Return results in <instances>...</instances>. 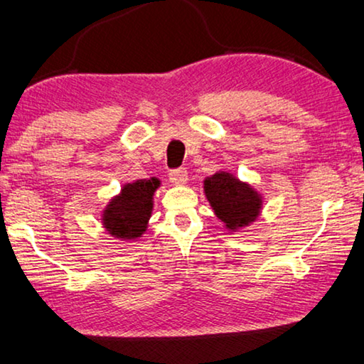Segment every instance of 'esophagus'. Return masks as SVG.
Masks as SVG:
<instances>
[{"instance_id":"34e87169","label":"esophagus","mask_w":364,"mask_h":364,"mask_svg":"<svg viewBox=\"0 0 364 364\" xmlns=\"http://www.w3.org/2000/svg\"><path fill=\"white\" fill-rule=\"evenodd\" d=\"M169 178L172 183H176V186H183L188 178V172L183 169V167H181V169H172L169 172Z\"/></svg>"}]
</instances>
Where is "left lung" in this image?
<instances>
[{
	"label": "left lung",
	"mask_w": 364,
	"mask_h": 364,
	"mask_svg": "<svg viewBox=\"0 0 364 364\" xmlns=\"http://www.w3.org/2000/svg\"><path fill=\"white\" fill-rule=\"evenodd\" d=\"M205 193L217 217L226 228L236 230L255 221L261 208V198L247 183L226 172H218L205 181Z\"/></svg>",
	"instance_id": "8db88e82"
}]
</instances>
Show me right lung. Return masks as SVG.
Masks as SVG:
<instances>
[{"instance_id": "add662e5", "label": "right lung", "mask_w": 364, "mask_h": 364, "mask_svg": "<svg viewBox=\"0 0 364 364\" xmlns=\"http://www.w3.org/2000/svg\"><path fill=\"white\" fill-rule=\"evenodd\" d=\"M157 187V178H144L124 186L103 212V223L109 235L121 240L139 238L147 228L152 212V195Z\"/></svg>"}]
</instances>
